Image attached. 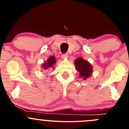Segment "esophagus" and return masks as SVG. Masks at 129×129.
<instances>
[{"instance_id": "34e87169", "label": "esophagus", "mask_w": 129, "mask_h": 129, "mask_svg": "<svg viewBox=\"0 0 129 129\" xmlns=\"http://www.w3.org/2000/svg\"><path fill=\"white\" fill-rule=\"evenodd\" d=\"M68 57H69L68 54H63L62 55V58H68Z\"/></svg>"}]
</instances>
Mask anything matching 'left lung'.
I'll return each instance as SVG.
<instances>
[{
  "instance_id": "8db88e82",
  "label": "left lung",
  "mask_w": 129,
  "mask_h": 129,
  "mask_svg": "<svg viewBox=\"0 0 129 129\" xmlns=\"http://www.w3.org/2000/svg\"><path fill=\"white\" fill-rule=\"evenodd\" d=\"M75 69L79 73V77L84 80L90 77L93 72V67L86 60L79 57L74 60Z\"/></svg>"
}]
</instances>
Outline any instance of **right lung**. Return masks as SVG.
<instances>
[{"mask_svg": "<svg viewBox=\"0 0 129 129\" xmlns=\"http://www.w3.org/2000/svg\"><path fill=\"white\" fill-rule=\"evenodd\" d=\"M56 63V60H55V56H50L49 57L46 61H44L42 63V67L45 71H50L54 68V65Z\"/></svg>", "mask_w": 129, "mask_h": 129, "instance_id": "1", "label": "right lung"}]
</instances>
